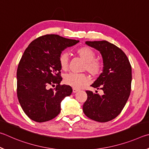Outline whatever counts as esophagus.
<instances>
[{"label": "esophagus", "instance_id": "esophagus-1", "mask_svg": "<svg viewBox=\"0 0 149 149\" xmlns=\"http://www.w3.org/2000/svg\"><path fill=\"white\" fill-rule=\"evenodd\" d=\"M78 91H79V89H77V88H72V92L73 93H76V92H78Z\"/></svg>", "mask_w": 149, "mask_h": 149}]
</instances>
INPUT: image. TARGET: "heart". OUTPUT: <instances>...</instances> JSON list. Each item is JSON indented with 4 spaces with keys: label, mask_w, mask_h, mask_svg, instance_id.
I'll use <instances>...</instances> for the list:
<instances>
[{
    "label": "heart",
    "mask_w": 149,
    "mask_h": 149,
    "mask_svg": "<svg viewBox=\"0 0 149 149\" xmlns=\"http://www.w3.org/2000/svg\"><path fill=\"white\" fill-rule=\"evenodd\" d=\"M77 54L85 61L84 70L87 71L93 77L97 76L103 70V63L100 61L94 59L95 54L92 49L88 46H82L77 49ZM58 61L61 69L66 70L69 67L68 55L63 52L59 55ZM64 82L67 85L75 88H80L87 85L90 82V78L85 74H74L69 73L65 76Z\"/></svg>",
    "instance_id": "b5f03b06"
}]
</instances>
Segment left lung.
<instances>
[{
	"mask_svg": "<svg viewBox=\"0 0 149 149\" xmlns=\"http://www.w3.org/2000/svg\"><path fill=\"white\" fill-rule=\"evenodd\" d=\"M86 44L100 52L103 57V72L92 86L102 90L100 95L87 90V100L83 112L93 120L106 122L118 116L124 109L131 92L132 67L120 48L106 40L86 41Z\"/></svg>",
	"mask_w": 149,
	"mask_h": 149,
	"instance_id": "1",
	"label": "left lung"
}]
</instances>
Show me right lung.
Returning a JSON list of instances; mask_svg holds the SVG:
<instances>
[{
    "label": "right lung",
    "mask_w": 149,
    "mask_h": 149,
    "mask_svg": "<svg viewBox=\"0 0 149 149\" xmlns=\"http://www.w3.org/2000/svg\"><path fill=\"white\" fill-rule=\"evenodd\" d=\"M79 40L57 35L41 36L31 42L17 69V95L24 113L37 122L49 121L61 111V102L72 93L70 86L61 85L58 58L67 47ZM56 88L49 89V85Z\"/></svg>",
    "instance_id": "1"
}]
</instances>
